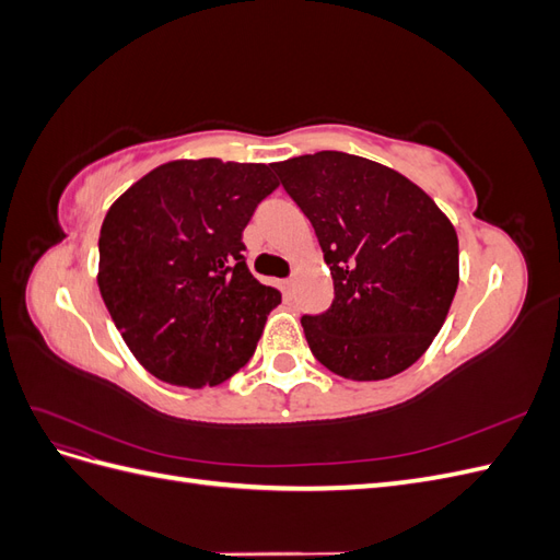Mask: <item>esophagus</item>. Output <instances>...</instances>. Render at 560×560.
I'll return each mask as SVG.
<instances>
[{
	"mask_svg": "<svg viewBox=\"0 0 560 560\" xmlns=\"http://www.w3.org/2000/svg\"><path fill=\"white\" fill-rule=\"evenodd\" d=\"M280 287H282V294H284V299H290V296H292V290H294V282H292V278L282 280V282H280Z\"/></svg>",
	"mask_w": 560,
	"mask_h": 560,
	"instance_id": "34e87169",
	"label": "esophagus"
}]
</instances>
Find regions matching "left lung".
Here are the masks:
<instances>
[{
	"label": "left lung",
	"mask_w": 560,
	"mask_h": 560,
	"mask_svg": "<svg viewBox=\"0 0 560 560\" xmlns=\"http://www.w3.org/2000/svg\"><path fill=\"white\" fill-rule=\"evenodd\" d=\"M311 219L334 301L301 325L319 364L350 381L409 369L442 329L457 290V235L411 179L343 151L270 165Z\"/></svg>",
	"instance_id": "left-lung-1"
}]
</instances>
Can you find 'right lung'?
<instances>
[{"mask_svg": "<svg viewBox=\"0 0 560 560\" xmlns=\"http://www.w3.org/2000/svg\"><path fill=\"white\" fill-rule=\"evenodd\" d=\"M278 186L264 163L171 161L109 208L100 294L149 374L196 389L249 362L280 292L249 273L243 231Z\"/></svg>", "mask_w": 560, "mask_h": 560, "instance_id": "right-lung-1", "label": "right lung"}]
</instances>
